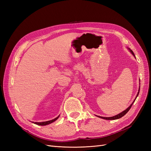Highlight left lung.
I'll return each instance as SVG.
<instances>
[{
  "mask_svg": "<svg viewBox=\"0 0 151 151\" xmlns=\"http://www.w3.org/2000/svg\"><path fill=\"white\" fill-rule=\"evenodd\" d=\"M129 50H130V52L132 53V55H133L135 57V55H134V52H133V51H132V50H130V48H129ZM139 91H140V88L139 89V92H138V93H137V96H136V98H135V99H134V101H133V103H132L131 104H130V106L128 108H127L125 110H124L123 111H122V113H119V114H118V115H115V116H111V117H103V116H98L99 118H103V119H105V120H116V119H119V118H122V116H124L125 114L129 111V109L131 108V107H132V104H134V103L135 102V99H136V98H137V97L138 96V95H139Z\"/></svg>",
  "mask_w": 151,
  "mask_h": 151,
  "instance_id": "8db88e82",
  "label": "left lung"
}]
</instances>
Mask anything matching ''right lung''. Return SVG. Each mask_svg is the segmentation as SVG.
<instances>
[{"instance_id": "right-lung-1", "label": "right lung", "mask_w": 151, "mask_h": 151, "mask_svg": "<svg viewBox=\"0 0 151 151\" xmlns=\"http://www.w3.org/2000/svg\"><path fill=\"white\" fill-rule=\"evenodd\" d=\"M58 117H59V116H57V118H54V119H53V120H49V121H47V122H33L35 124H36V125H42V126H43V125H48V124H50V123H53V122H55V121H56L58 118Z\"/></svg>"}]
</instances>
